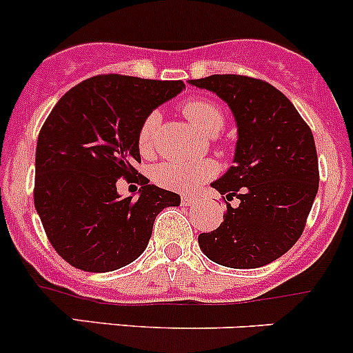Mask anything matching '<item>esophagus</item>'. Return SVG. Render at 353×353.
<instances>
[{
	"instance_id": "esophagus-1",
	"label": "esophagus",
	"mask_w": 353,
	"mask_h": 353,
	"mask_svg": "<svg viewBox=\"0 0 353 353\" xmlns=\"http://www.w3.org/2000/svg\"><path fill=\"white\" fill-rule=\"evenodd\" d=\"M181 203H183L184 206L196 205V203H199V198H196V196H191V194H183V196H181Z\"/></svg>"
}]
</instances>
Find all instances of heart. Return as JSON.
<instances>
[{
    "label": "heart",
    "mask_w": 353,
    "mask_h": 353,
    "mask_svg": "<svg viewBox=\"0 0 353 353\" xmlns=\"http://www.w3.org/2000/svg\"><path fill=\"white\" fill-rule=\"evenodd\" d=\"M183 114L193 126L206 134H215L225 123V114L216 102L210 99H191L183 104ZM162 123L159 110H152L141 121L137 133L138 150L141 155H152L155 150L157 133ZM216 174L212 160H169L154 169V181L159 186L176 191H191Z\"/></svg>",
    "instance_id": "b5f03b06"
}]
</instances>
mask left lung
Wrapping results in <instances>:
<instances>
[{
	"label": "left lung",
	"instance_id": "obj_1",
	"mask_svg": "<svg viewBox=\"0 0 353 353\" xmlns=\"http://www.w3.org/2000/svg\"><path fill=\"white\" fill-rule=\"evenodd\" d=\"M191 85L229 104L237 123L234 165L212 184L240 199L219 229L199 234L201 251L229 268H259L285 254L304 232L319 186L314 137L290 101L268 81L212 74Z\"/></svg>",
	"mask_w": 353,
	"mask_h": 353
}]
</instances>
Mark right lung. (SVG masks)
<instances>
[{
  "label": "right lung",
  "mask_w": 353,
  "mask_h": 353,
  "mask_svg": "<svg viewBox=\"0 0 353 353\" xmlns=\"http://www.w3.org/2000/svg\"><path fill=\"white\" fill-rule=\"evenodd\" d=\"M184 88L181 80L97 74L58 101L35 150L34 203L49 243L71 266L112 272L138 258L155 216L179 206V194L136 174L141 121ZM138 180V200L121 199L115 183Z\"/></svg>",
  "instance_id": "add662e5"
}]
</instances>
